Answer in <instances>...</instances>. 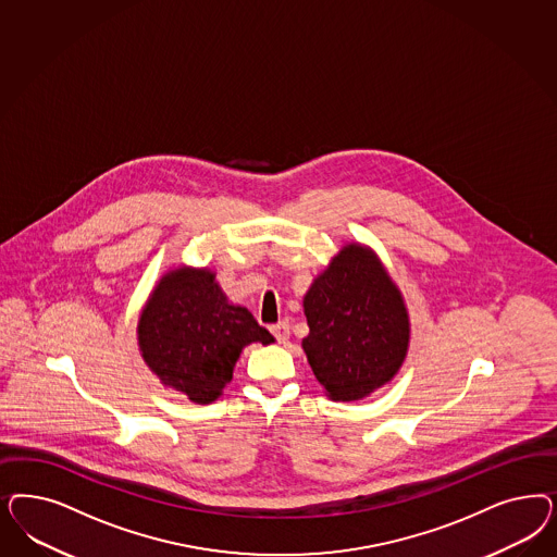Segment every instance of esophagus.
I'll use <instances>...</instances> for the list:
<instances>
[{"label":"esophagus","instance_id":"34e87169","mask_svg":"<svg viewBox=\"0 0 557 557\" xmlns=\"http://www.w3.org/2000/svg\"><path fill=\"white\" fill-rule=\"evenodd\" d=\"M270 332L274 334V338L281 342V344H285L288 341V336H290V323L287 320H283V322L274 323V325H270Z\"/></svg>","mask_w":557,"mask_h":557}]
</instances>
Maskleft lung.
Here are the masks:
<instances>
[{
    "label": "left lung",
    "mask_w": 557,
    "mask_h": 557,
    "mask_svg": "<svg viewBox=\"0 0 557 557\" xmlns=\"http://www.w3.org/2000/svg\"><path fill=\"white\" fill-rule=\"evenodd\" d=\"M304 350L336 401H357L389 383L410 346V318L377 253L346 244L304 299Z\"/></svg>",
    "instance_id": "8db88e82"
}]
</instances>
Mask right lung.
<instances>
[{"label":"right lung","instance_id":"add662e5","mask_svg":"<svg viewBox=\"0 0 557 557\" xmlns=\"http://www.w3.org/2000/svg\"><path fill=\"white\" fill-rule=\"evenodd\" d=\"M139 350L165 387L195 404H211L234 377L239 352L274 342L246 307L234 306L209 269L165 272L137 325Z\"/></svg>","mask_w":557,"mask_h":557}]
</instances>
